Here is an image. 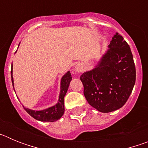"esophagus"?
Wrapping results in <instances>:
<instances>
[{
    "label": "esophagus",
    "instance_id": "obj_1",
    "mask_svg": "<svg viewBox=\"0 0 148 148\" xmlns=\"http://www.w3.org/2000/svg\"><path fill=\"white\" fill-rule=\"evenodd\" d=\"M83 66H82V64H77L76 66H75V71L76 72V73H81V72L83 71Z\"/></svg>",
    "mask_w": 148,
    "mask_h": 148
}]
</instances>
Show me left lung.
Instances as JSON below:
<instances>
[{
    "mask_svg": "<svg viewBox=\"0 0 148 148\" xmlns=\"http://www.w3.org/2000/svg\"><path fill=\"white\" fill-rule=\"evenodd\" d=\"M98 66L80 76L84 95L90 105L102 113L122 107L136 82V66L130 48L116 33Z\"/></svg>",
    "mask_w": 148,
    "mask_h": 148,
    "instance_id": "left-lung-1",
    "label": "left lung"
}]
</instances>
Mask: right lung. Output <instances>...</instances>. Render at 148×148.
I'll use <instances>...</instances> for the list:
<instances>
[{
    "instance_id": "right-lung-1",
    "label": "right lung",
    "mask_w": 148,
    "mask_h": 148,
    "mask_svg": "<svg viewBox=\"0 0 148 148\" xmlns=\"http://www.w3.org/2000/svg\"><path fill=\"white\" fill-rule=\"evenodd\" d=\"M12 75V83L13 84V78H12V69L11 70ZM72 80L71 73L68 71L61 78V92H60L59 100H58V104L56 105L51 107L48 109L40 111L32 110L27 109L26 108H23L24 110L30 116L33 117L35 119L38 120L40 121H56L59 119L64 113V98L67 92L68 87L70 83V81Z\"/></svg>"
}]
</instances>
